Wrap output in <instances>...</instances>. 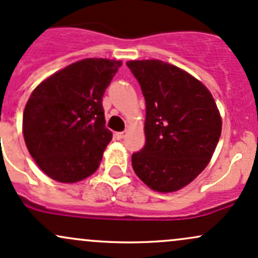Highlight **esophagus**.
I'll use <instances>...</instances> for the list:
<instances>
[{
	"mask_svg": "<svg viewBox=\"0 0 258 258\" xmlns=\"http://www.w3.org/2000/svg\"><path fill=\"white\" fill-rule=\"evenodd\" d=\"M126 135H127L126 131H124V132H116L115 137L117 138V140H123V138L126 137Z\"/></svg>",
	"mask_w": 258,
	"mask_h": 258,
	"instance_id": "34e87169",
	"label": "esophagus"
}]
</instances>
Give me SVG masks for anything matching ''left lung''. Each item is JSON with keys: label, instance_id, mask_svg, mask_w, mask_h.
<instances>
[{"label": "left lung", "instance_id": "left-lung-1", "mask_svg": "<svg viewBox=\"0 0 258 258\" xmlns=\"http://www.w3.org/2000/svg\"><path fill=\"white\" fill-rule=\"evenodd\" d=\"M146 100V144L132 166L153 191H179L205 170L222 134L213 95L186 71L160 60L127 61Z\"/></svg>", "mask_w": 258, "mask_h": 258}]
</instances>
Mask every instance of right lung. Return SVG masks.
<instances>
[{
    "label": "right lung",
    "instance_id": "add662e5",
    "mask_svg": "<svg viewBox=\"0 0 258 258\" xmlns=\"http://www.w3.org/2000/svg\"><path fill=\"white\" fill-rule=\"evenodd\" d=\"M122 62L84 58L41 82L25 105L27 148L50 179L75 183L99 168L112 138L101 100Z\"/></svg>",
    "mask_w": 258,
    "mask_h": 258
}]
</instances>
